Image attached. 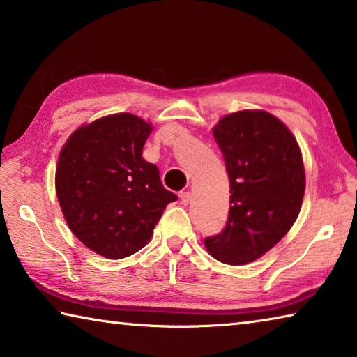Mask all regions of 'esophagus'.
I'll use <instances>...</instances> for the list:
<instances>
[{"label": "esophagus", "mask_w": 357, "mask_h": 357, "mask_svg": "<svg viewBox=\"0 0 357 357\" xmlns=\"http://www.w3.org/2000/svg\"><path fill=\"white\" fill-rule=\"evenodd\" d=\"M179 200L183 204H189L190 202V192H181L179 193Z\"/></svg>", "instance_id": "1"}]
</instances>
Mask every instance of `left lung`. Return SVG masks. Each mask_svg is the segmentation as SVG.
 Listing matches in <instances>:
<instances>
[{"instance_id":"obj_1","label":"left lung","mask_w":357,"mask_h":357,"mask_svg":"<svg viewBox=\"0 0 357 357\" xmlns=\"http://www.w3.org/2000/svg\"><path fill=\"white\" fill-rule=\"evenodd\" d=\"M213 134L231 206L223 231L204 245L222 263L247 264L273 249L298 219L305 190L301 149L287 126L263 110L227 114Z\"/></svg>"}]
</instances>
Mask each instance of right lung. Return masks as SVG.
I'll list each match as a JSON object with an SVG mask.
<instances>
[{
	"label": "right lung",
	"mask_w": 357,
	"mask_h": 357,
	"mask_svg": "<svg viewBox=\"0 0 357 357\" xmlns=\"http://www.w3.org/2000/svg\"><path fill=\"white\" fill-rule=\"evenodd\" d=\"M153 126L116 113L82 126L59 153L56 195L72 233L99 255L119 259L146 245L168 203L159 168L142 157Z\"/></svg>",
	"instance_id": "1"
}]
</instances>
